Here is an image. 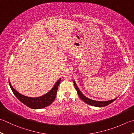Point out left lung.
Returning a JSON list of instances; mask_svg holds the SVG:
<instances>
[{
    "mask_svg": "<svg viewBox=\"0 0 134 134\" xmlns=\"http://www.w3.org/2000/svg\"><path fill=\"white\" fill-rule=\"evenodd\" d=\"M74 84L76 90L77 91V93L78 96H79L80 98L82 99V100H83L84 102H85L86 103H87L90 105L91 106H96V107H103V106H106L109 105V104L111 103L112 102H113L116 99H113V100H109V101H104V102H100V101H95V100H91L90 99H88V98H86V96H85L81 92V91L79 90V89L77 87V85L75 82V81H74Z\"/></svg>",
    "mask_w": 134,
    "mask_h": 134,
    "instance_id": "obj_1",
    "label": "left lung"
}]
</instances>
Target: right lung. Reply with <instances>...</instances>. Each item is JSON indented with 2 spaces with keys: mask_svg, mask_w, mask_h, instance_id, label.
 Returning <instances> with one entry per match:
<instances>
[{
  "mask_svg": "<svg viewBox=\"0 0 134 134\" xmlns=\"http://www.w3.org/2000/svg\"><path fill=\"white\" fill-rule=\"evenodd\" d=\"M60 80H61V78L57 81L53 88L48 93L42 96L38 97V98H30V97L21 95L13 88L10 81H9V82L10 88L12 89L13 93L14 94V95L16 96L18 100L30 108L38 109L44 108V107L48 106L53 103V102L56 98L57 91L58 90V86L60 82Z\"/></svg>",
  "mask_w": 134,
  "mask_h": 134,
  "instance_id": "add662e5",
  "label": "right lung"
}]
</instances>
